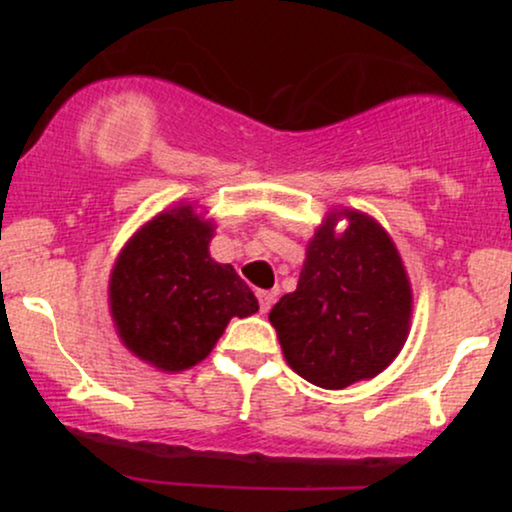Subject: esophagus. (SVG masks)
<instances>
[{
    "label": "esophagus",
    "mask_w": 512,
    "mask_h": 512,
    "mask_svg": "<svg viewBox=\"0 0 512 512\" xmlns=\"http://www.w3.org/2000/svg\"><path fill=\"white\" fill-rule=\"evenodd\" d=\"M257 298H260V310H262V313H269V308H272V305H274L276 293L274 291H260V293H257Z\"/></svg>",
    "instance_id": "1"
}]
</instances>
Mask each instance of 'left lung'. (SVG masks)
Masks as SVG:
<instances>
[{"label":"left lung","instance_id":"1","mask_svg":"<svg viewBox=\"0 0 512 512\" xmlns=\"http://www.w3.org/2000/svg\"><path fill=\"white\" fill-rule=\"evenodd\" d=\"M411 310V281L390 233L363 211L337 207L315 228L296 291L281 296L269 322L301 378L344 390L395 361Z\"/></svg>","mask_w":512,"mask_h":512}]
</instances>
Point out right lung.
<instances>
[{
  "mask_svg": "<svg viewBox=\"0 0 512 512\" xmlns=\"http://www.w3.org/2000/svg\"><path fill=\"white\" fill-rule=\"evenodd\" d=\"M214 219L197 204L158 211L122 245L110 269L108 308L120 342L163 373L211 354L233 317L260 310L231 264L209 255Z\"/></svg>",
  "mask_w": 512,
  "mask_h": 512,
  "instance_id": "obj_1",
  "label": "right lung"
}]
</instances>
